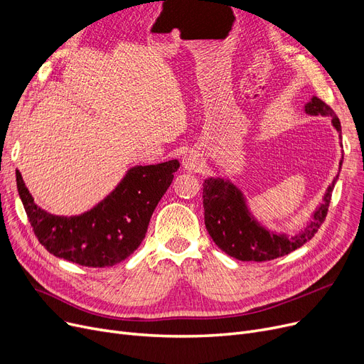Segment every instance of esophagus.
Returning <instances> with one entry per match:
<instances>
[{"instance_id":"1","label":"esophagus","mask_w":364,"mask_h":364,"mask_svg":"<svg viewBox=\"0 0 364 364\" xmlns=\"http://www.w3.org/2000/svg\"><path fill=\"white\" fill-rule=\"evenodd\" d=\"M182 164L188 171H197L203 166V159L197 151H188L182 157Z\"/></svg>"}]
</instances>
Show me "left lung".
I'll list each match as a JSON object with an SVG mask.
<instances>
[{"instance_id":"8db88e82","label":"left lung","mask_w":364,"mask_h":364,"mask_svg":"<svg viewBox=\"0 0 364 364\" xmlns=\"http://www.w3.org/2000/svg\"><path fill=\"white\" fill-rule=\"evenodd\" d=\"M304 111L308 115L331 118L333 127L339 133V141H342L341 121L333 109L321 99L314 96L306 103ZM339 144L342 145V142ZM342 159L338 175L327 186L321 203L316 207L304 227L293 234L272 231L259 222L249 209L246 196L231 179L220 176L207 178L203 183L204 223L215 245L238 261L255 262L271 261L304 246L314 237L327 215L333 186L342 167Z\"/></svg>"}]
</instances>
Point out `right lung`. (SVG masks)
Masks as SVG:
<instances>
[{
  "instance_id": "obj_1",
  "label": "right lung",
  "mask_w": 364,
  "mask_h": 364,
  "mask_svg": "<svg viewBox=\"0 0 364 364\" xmlns=\"http://www.w3.org/2000/svg\"><path fill=\"white\" fill-rule=\"evenodd\" d=\"M178 168V160L134 166L93 209L75 216L51 215L38 207L19 170L16 183L33 232L51 255L103 268L124 261L141 246L155 207Z\"/></svg>"
}]
</instances>
